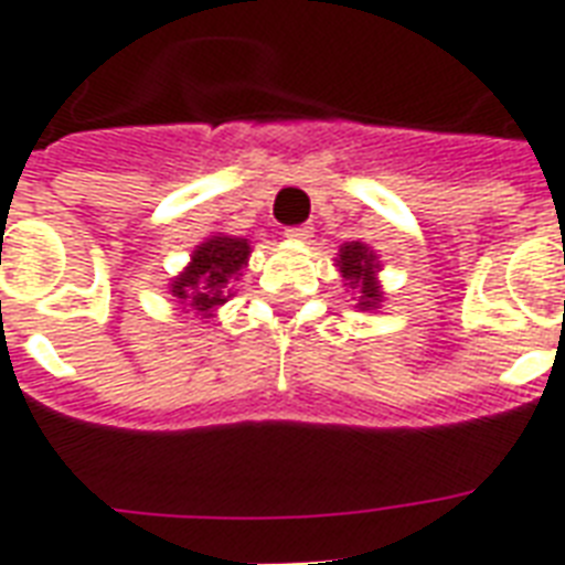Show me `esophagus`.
<instances>
[{"label": "esophagus", "mask_w": 565, "mask_h": 565, "mask_svg": "<svg viewBox=\"0 0 565 565\" xmlns=\"http://www.w3.org/2000/svg\"><path fill=\"white\" fill-rule=\"evenodd\" d=\"M284 237L290 239V243H308L313 237V228L310 225H296V228L284 231Z\"/></svg>", "instance_id": "esophagus-1"}]
</instances>
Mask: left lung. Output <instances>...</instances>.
I'll return each instance as SVG.
<instances>
[{
  "label": "left lung",
  "instance_id": "8db88e82",
  "mask_svg": "<svg viewBox=\"0 0 565 565\" xmlns=\"http://www.w3.org/2000/svg\"><path fill=\"white\" fill-rule=\"evenodd\" d=\"M337 269H340V278H343L345 290L354 292L358 310H377L381 301H384V287L377 281V273H381V260L372 252V246L361 243V239H352V243H343L340 246V255L334 257Z\"/></svg>",
  "mask_w": 565,
  "mask_h": 565
}]
</instances>
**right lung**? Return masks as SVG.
Instances as JSON below:
<instances>
[{"mask_svg": "<svg viewBox=\"0 0 565 565\" xmlns=\"http://www.w3.org/2000/svg\"><path fill=\"white\" fill-rule=\"evenodd\" d=\"M246 237H231V234H211L204 237L190 255V264L170 281V292L179 305L195 310L202 319H213L216 310L234 296V281L248 266Z\"/></svg>", "mask_w": 565, "mask_h": 565, "instance_id": "right-lung-1", "label": "right lung"}]
</instances>
